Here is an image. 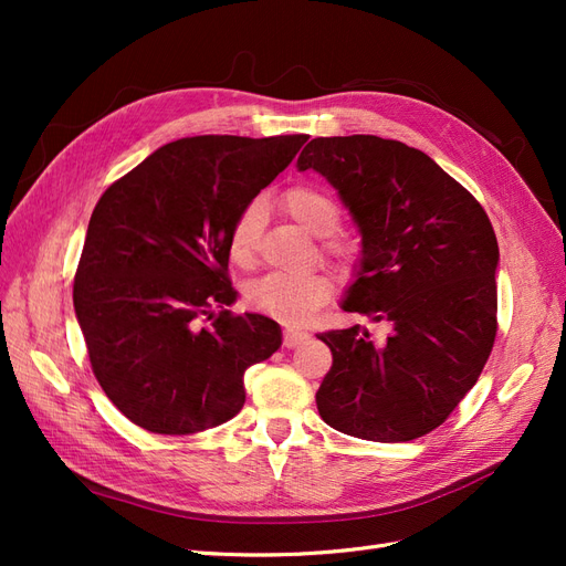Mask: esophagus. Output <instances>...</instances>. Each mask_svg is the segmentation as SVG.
I'll use <instances>...</instances> for the list:
<instances>
[{
  "mask_svg": "<svg viewBox=\"0 0 566 566\" xmlns=\"http://www.w3.org/2000/svg\"><path fill=\"white\" fill-rule=\"evenodd\" d=\"M304 339H310V333H304V331H297V328H287L285 333H283V345L290 349V347H297V345H302Z\"/></svg>",
  "mask_w": 566,
  "mask_h": 566,
  "instance_id": "1",
  "label": "esophagus"
}]
</instances>
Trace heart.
Instances as JSON below:
<instances>
[{
    "instance_id": "b5f03b06",
    "label": "heart",
    "mask_w": 566,
    "mask_h": 566,
    "mask_svg": "<svg viewBox=\"0 0 566 566\" xmlns=\"http://www.w3.org/2000/svg\"><path fill=\"white\" fill-rule=\"evenodd\" d=\"M283 208L290 219L312 235H331L339 224V205L333 196L316 186H295L283 196ZM264 205L262 200H250L241 214L231 224L227 248L229 256L241 266L254 262L256 245H260ZM323 252L342 266H352L358 256V243L352 238L333 235L323 241ZM335 290L328 273L316 271L310 276H283V273H269V276L254 281L248 287V300L256 312L276 318L287 325H300L310 321L321 306L331 300Z\"/></svg>"
}]
</instances>
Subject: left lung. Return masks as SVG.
<instances>
[{
    "mask_svg": "<svg viewBox=\"0 0 566 566\" xmlns=\"http://www.w3.org/2000/svg\"><path fill=\"white\" fill-rule=\"evenodd\" d=\"M339 193L361 233L342 310L389 323L321 333L333 366L321 418L358 439H418L474 387L495 339L499 241L470 191L422 150L373 134L318 136L297 158Z\"/></svg>",
    "mask_w": 566,
    "mask_h": 566,
    "instance_id": "left-lung-1",
    "label": "left lung"
}]
</instances>
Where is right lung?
<instances>
[{"mask_svg":"<svg viewBox=\"0 0 566 566\" xmlns=\"http://www.w3.org/2000/svg\"><path fill=\"white\" fill-rule=\"evenodd\" d=\"M306 139H179L96 202L75 273V316L101 389L134 424L193 434L241 413L243 375L281 347V325L221 310L202 328L200 316L235 302L231 224Z\"/></svg>","mask_w":566,"mask_h":566,"instance_id":"1","label":"right lung"}]
</instances>
